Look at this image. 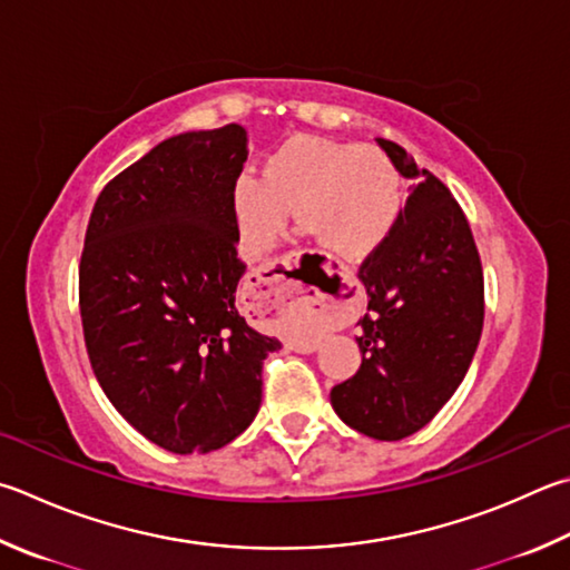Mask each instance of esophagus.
Returning <instances> with one entry per match:
<instances>
[{
    "instance_id": "esophagus-1",
    "label": "esophagus",
    "mask_w": 570,
    "mask_h": 570,
    "mask_svg": "<svg viewBox=\"0 0 570 570\" xmlns=\"http://www.w3.org/2000/svg\"><path fill=\"white\" fill-rule=\"evenodd\" d=\"M268 282V296H272V302H268V312H282V308L292 306L294 302H306L312 308H318V312H326L328 304H326V296H321L314 288H298L296 282L292 278H284V276H272V278H264Z\"/></svg>"
}]
</instances>
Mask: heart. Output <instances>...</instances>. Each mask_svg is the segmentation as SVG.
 <instances>
[{"instance_id":"heart-1","label":"heart","mask_w":570,"mask_h":570,"mask_svg":"<svg viewBox=\"0 0 570 570\" xmlns=\"http://www.w3.org/2000/svg\"><path fill=\"white\" fill-rule=\"evenodd\" d=\"M403 202L401 169L389 154L314 134L276 144L262 177L242 171L232 184L234 222L254 249L272 246L296 209L298 226L344 262H361L389 242Z\"/></svg>"}]
</instances>
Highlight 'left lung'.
Here are the masks:
<instances>
[{
  "instance_id": "8db88e82",
  "label": "left lung",
  "mask_w": 570,
  "mask_h": 570,
  "mask_svg": "<svg viewBox=\"0 0 570 570\" xmlns=\"http://www.w3.org/2000/svg\"><path fill=\"white\" fill-rule=\"evenodd\" d=\"M416 186L399 226L358 268L368 314L361 366L331 406L368 439L401 441L436 416L469 371L483 328V268L459 202L406 149L379 139Z\"/></svg>"
}]
</instances>
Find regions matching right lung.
I'll use <instances>...</instances> for the list:
<instances>
[{"mask_svg": "<svg viewBox=\"0 0 570 570\" xmlns=\"http://www.w3.org/2000/svg\"><path fill=\"white\" fill-rule=\"evenodd\" d=\"M246 154L239 124L164 139L101 189L81 252L99 386L144 439L181 456L249 429L264 358L282 348L236 308L246 266L232 184Z\"/></svg>", "mask_w": 570, "mask_h": 570, "instance_id": "1", "label": "right lung"}]
</instances>
